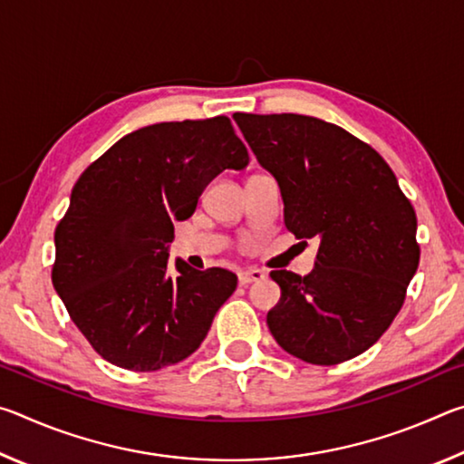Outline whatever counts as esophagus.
I'll return each instance as SVG.
<instances>
[{
  "label": "esophagus",
  "instance_id": "esophagus-1",
  "mask_svg": "<svg viewBox=\"0 0 464 464\" xmlns=\"http://www.w3.org/2000/svg\"><path fill=\"white\" fill-rule=\"evenodd\" d=\"M239 285L241 286H247L251 282H260L266 278V272L264 270H257V268H249V270H241L239 274Z\"/></svg>",
  "mask_w": 464,
  "mask_h": 464
}]
</instances>
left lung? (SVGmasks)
Here are the masks:
<instances>
[{
  "label": "left lung",
  "mask_w": 464,
  "mask_h": 464,
  "mask_svg": "<svg viewBox=\"0 0 464 464\" xmlns=\"http://www.w3.org/2000/svg\"><path fill=\"white\" fill-rule=\"evenodd\" d=\"M276 178L285 225L319 239L307 276L272 270L268 327L282 350L332 366L362 354L401 311L420 264L418 218L387 161L337 124L303 114H233Z\"/></svg>",
  "instance_id": "left-lung-1"
}]
</instances>
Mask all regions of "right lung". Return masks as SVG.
Listing matches in <instances>:
<instances>
[{
  "label": "right lung",
  "mask_w": 464,
  "mask_h": 464,
  "mask_svg": "<svg viewBox=\"0 0 464 464\" xmlns=\"http://www.w3.org/2000/svg\"><path fill=\"white\" fill-rule=\"evenodd\" d=\"M249 155L227 116L129 132L83 171L54 229L53 286L110 364L153 372L198 350L237 288L223 268L194 270L168 249L204 188Z\"/></svg>",
  "instance_id": "right-lung-1"
}]
</instances>
